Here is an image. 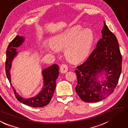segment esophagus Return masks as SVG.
Returning a JSON list of instances; mask_svg holds the SVG:
<instances>
[{
  "label": "esophagus",
  "mask_w": 128,
  "mask_h": 128,
  "mask_svg": "<svg viewBox=\"0 0 128 128\" xmlns=\"http://www.w3.org/2000/svg\"><path fill=\"white\" fill-rule=\"evenodd\" d=\"M68 70V66L66 64H62L61 65L60 68V71L62 73H66Z\"/></svg>",
  "instance_id": "esophagus-1"
}]
</instances>
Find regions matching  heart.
<instances>
[{
	"instance_id": "b5f03b06",
	"label": "heart",
	"mask_w": 128,
	"mask_h": 128,
	"mask_svg": "<svg viewBox=\"0 0 128 128\" xmlns=\"http://www.w3.org/2000/svg\"><path fill=\"white\" fill-rule=\"evenodd\" d=\"M94 41V35L90 28L83 29L80 26H75L66 31L52 36L50 42L55 49L66 48L65 54L72 62H78L90 54ZM46 50L54 52L52 46H46Z\"/></svg>"
}]
</instances>
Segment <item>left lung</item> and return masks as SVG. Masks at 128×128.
Masks as SVG:
<instances>
[{"label": "left lung", "instance_id": "obj_1", "mask_svg": "<svg viewBox=\"0 0 128 128\" xmlns=\"http://www.w3.org/2000/svg\"><path fill=\"white\" fill-rule=\"evenodd\" d=\"M102 38L86 61L75 70L76 94L86 102H97L110 96L118 83L122 72V56L116 38L105 22ZM103 74L106 80L99 82ZM104 77H102V79Z\"/></svg>", "mask_w": 128, "mask_h": 128}]
</instances>
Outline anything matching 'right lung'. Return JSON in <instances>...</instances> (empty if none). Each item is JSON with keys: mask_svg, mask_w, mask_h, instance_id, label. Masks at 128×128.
Here are the masks:
<instances>
[{"mask_svg": "<svg viewBox=\"0 0 128 128\" xmlns=\"http://www.w3.org/2000/svg\"><path fill=\"white\" fill-rule=\"evenodd\" d=\"M25 38L21 36L17 35L9 43L6 52V72L9 83H11V76L10 70L12 63L14 58L18 55L17 48L21 46L24 42ZM43 76L44 85L42 90L34 97L29 98H25L20 96L17 93L12 86L16 98L20 102L34 108H41L46 106L50 102L56 87V80L59 76V66L57 64H53L48 68L42 70Z\"/></svg>", "mask_w": 128, "mask_h": 128, "instance_id": "right-lung-1", "label": "right lung"}]
</instances>
